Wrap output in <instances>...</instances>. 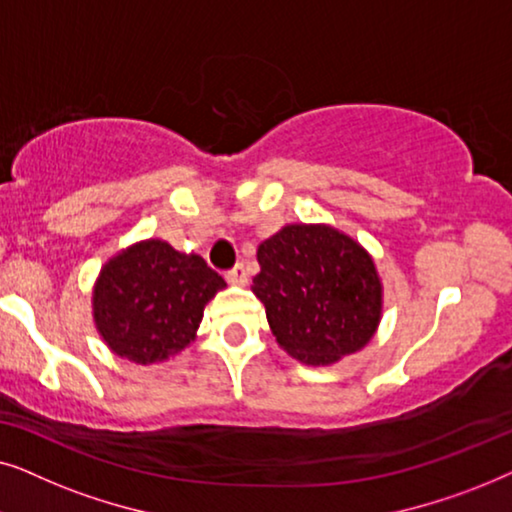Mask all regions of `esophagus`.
Wrapping results in <instances>:
<instances>
[{
	"instance_id": "1",
	"label": "esophagus",
	"mask_w": 512,
	"mask_h": 512,
	"mask_svg": "<svg viewBox=\"0 0 512 512\" xmlns=\"http://www.w3.org/2000/svg\"><path fill=\"white\" fill-rule=\"evenodd\" d=\"M226 279L230 284H237V286H244L249 282V275H247V268H244L242 263H237L233 270L226 272Z\"/></svg>"
}]
</instances>
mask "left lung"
Wrapping results in <instances>:
<instances>
[{"label": "left lung", "mask_w": 512, "mask_h": 512, "mask_svg": "<svg viewBox=\"0 0 512 512\" xmlns=\"http://www.w3.org/2000/svg\"><path fill=\"white\" fill-rule=\"evenodd\" d=\"M251 291L265 305L279 347L305 366H333L359 352L382 319L373 256L328 223H289L258 244Z\"/></svg>", "instance_id": "1"}]
</instances>
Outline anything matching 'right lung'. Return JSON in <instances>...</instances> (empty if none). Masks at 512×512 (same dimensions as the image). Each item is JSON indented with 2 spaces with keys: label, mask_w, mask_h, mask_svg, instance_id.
Masks as SVG:
<instances>
[{
  "label": "right lung",
  "mask_w": 512,
  "mask_h": 512,
  "mask_svg": "<svg viewBox=\"0 0 512 512\" xmlns=\"http://www.w3.org/2000/svg\"><path fill=\"white\" fill-rule=\"evenodd\" d=\"M221 275L198 254L165 240H142L102 265L93 286V319L104 345L139 366L163 363L195 340Z\"/></svg>",
  "instance_id": "right-lung-1"
}]
</instances>
